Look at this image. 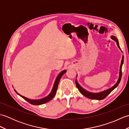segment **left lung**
<instances>
[{
    "label": "left lung",
    "instance_id": "left-lung-1",
    "mask_svg": "<svg viewBox=\"0 0 129 129\" xmlns=\"http://www.w3.org/2000/svg\"><path fill=\"white\" fill-rule=\"evenodd\" d=\"M111 38L112 39L115 41L116 44H117V46H118V48H119L120 50H121V49H120V47L119 46V41H118V40H117V38L114 36H111ZM123 62H124V56L122 55L121 61V64H120V67L119 79L117 81V83L115 84L113 87H111V88L107 89V90H105V91H103L102 92H97V93L91 92H89L88 91H87V90H85L84 89H83V87H82L80 85H79L78 82L77 81V80H76V79L75 84H76V87H77V88L79 90V91H80L83 95H84L85 96H86L89 99H93V100H100L104 99H105L107 96H108L112 91H113L114 89H115L116 87L118 86V85L120 83V81H121V76H122V66Z\"/></svg>",
    "mask_w": 129,
    "mask_h": 129
}]
</instances>
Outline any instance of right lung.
Returning a JSON list of instances; mask_svg holds the SVG:
<instances>
[{"label":"right lung","mask_w":129,"mask_h":129,"mask_svg":"<svg viewBox=\"0 0 129 129\" xmlns=\"http://www.w3.org/2000/svg\"><path fill=\"white\" fill-rule=\"evenodd\" d=\"M66 72H67V70H64L62 71L61 73H60L59 74V75L57 76L55 80L54 85H53V89H52V90H51V91L50 92V94H49V95H48L47 96H46V97L44 98L43 99H41L31 100V99H30L24 97V96H23L21 95L20 94H19V93L16 92V91L15 89H14V90H15V91L16 92V94H18L19 96H20L21 98H23L24 99H25L26 101H28V103L32 104V105H42V104H44L48 102V101H49L50 100H51L52 99L54 98V96H55V95L56 92L57 86H58V84H59L60 79H61V76L63 75H64L65 73H66Z\"/></svg>","instance_id":"obj_1"}]
</instances>
